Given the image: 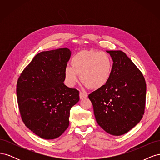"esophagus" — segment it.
Instances as JSON below:
<instances>
[{"label":"esophagus","instance_id":"34e87169","mask_svg":"<svg viewBox=\"0 0 160 160\" xmlns=\"http://www.w3.org/2000/svg\"><path fill=\"white\" fill-rule=\"evenodd\" d=\"M87 97H88V95H87V94L82 93V92H80V93H79V98H80L81 99H83L86 98Z\"/></svg>","mask_w":160,"mask_h":160}]
</instances>
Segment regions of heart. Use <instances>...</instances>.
<instances>
[{"mask_svg": "<svg viewBox=\"0 0 160 160\" xmlns=\"http://www.w3.org/2000/svg\"><path fill=\"white\" fill-rule=\"evenodd\" d=\"M71 63L64 71L65 83L70 88L79 81L81 75V81L89 88L99 89L107 84L112 72V59L103 51H80L72 58Z\"/></svg>", "mask_w": 160, "mask_h": 160, "instance_id": "heart-1", "label": "heart"}]
</instances>
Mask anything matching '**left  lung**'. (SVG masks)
Listing matches in <instances>:
<instances>
[{
    "label": "left lung",
    "instance_id": "8db88e82",
    "mask_svg": "<svg viewBox=\"0 0 160 160\" xmlns=\"http://www.w3.org/2000/svg\"><path fill=\"white\" fill-rule=\"evenodd\" d=\"M113 60L112 72L103 88L89 95L100 127L113 135L128 132L143 118L146 83L138 67L122 51H107Z\"/></svg>",
    "mask_w": 160,
    "mask_h": 160
}]
</instances>
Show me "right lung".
Wrapping results in <instances>:
<instances>
[{
    "label": "right lung",
    "mask_w": 160,
    "mask_h": 160,
    "mask_svg": "<svg viewBox=\"0 0 160 160\" xmlns=\"http://www.w3.org/2000/svg\"><path fill=\"white\" fill-rule=\"evenodd\" d=\"M71 51L67 48L35 56L18 79L17 95L24 123L45 139L59 138L69 127L70 109L79 92L67 87L64 71Z\"/></svg>",
    "instance_id": "obj_1"
}]
</instances>
